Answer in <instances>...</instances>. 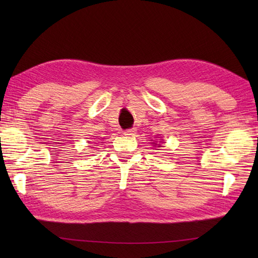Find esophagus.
<instances>
[{"label":"esophagus","instance_id":"1","mask_svg":"<svg viewBox=\"0 0 258 258\" xmlns=\"http://www.w3.org/2000/svg\"><path fill=\"white\" fill-rule=\"evenodd\" d=\"M135 132H136V130H135V128H128V130L124 131V135H126V136L134 135V134H135Z\"/></svg>","mask_w":258,"mask_h":258}]
</instances>
